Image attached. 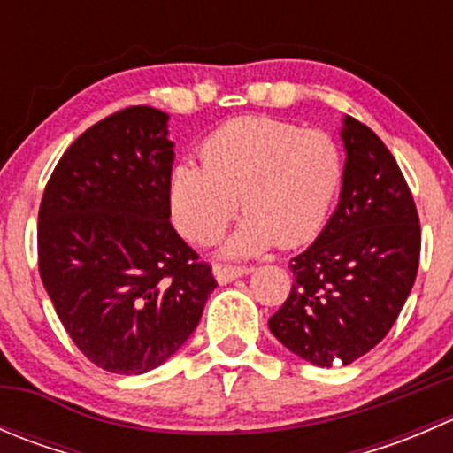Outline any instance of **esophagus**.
Segmentation results:
<instances>
[{
    "instance_id": "obj_1",
    "label": "esophagus",
    "mask_w": 453,
    "mask_h": 453,
    "mask_svg": "<svg viewBox=\"0 0 453 453\" xmlns=\"http://www.w3.org/2000/svg\"><path fill=\"white\" fill-rule=\"evenodd\" d=\"M250 272H252V267H219L214 276H217L219 285H227V282L236 280V278L248 276Z\"/></svg>"
}]
</instances>
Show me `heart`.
Here are the masks:
<instances>
[{"instance_id":"heart-1","label":"heart","mask_w":453,"mask_h":453,"mask_svg":"<svg viewBox=\"0 0 453 453\" xmlns=\"http://www.w3.org/2000/svg\"><path fill=\"white\" fill-rule=\"evenodd\" d=\"M201 164L181 162L171 173L177 227L193 243H214L241 205L248 217L221 252L248 258L273 243L298 248L322 232L344 162L337 142L294 122L250 116L232 120L201 144Z\"/></svg>"}]
</instances>
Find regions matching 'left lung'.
<instances>
[{
	"mask_svg": "<svg viewBox=\"0 0 453 453\" xmlns=\"http://www.w3.org/2000/svg\"><path fill=\"white\" fill-rule=\"evenodd\" d=\"M346 162L340 203L318 239L294 256L289 298L269 331L315 366H349L399 318L418 269L421 226L412 193L381 140L342 118Z\"/></svg>",
	"mask_w": 453,
	"mask_h": 453,
	"instance_id": "left-lung-1",
	"label": "left lung"
}]
</instances>
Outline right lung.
Instances as JSON below:
<instances>
[{
    "label": "right lung",
    "instance_id": "1",
    "mask_svg": "<svg viewBox=\"0 0 453 453\" xmlns=\"http://www.w3.org/2000/svg\"><path fill=\"white\" fill-rule=\"evenodd\" d=\"M168 113L129 107L63 153L39 208V273L81 353L116 374L162 366L217 287L171 226Z\"/></svg>",
    "mask_w": 453,
    "mask_h": 453
}]
</instances>
